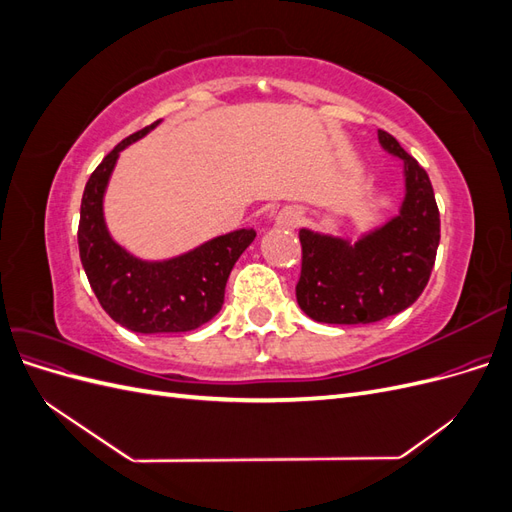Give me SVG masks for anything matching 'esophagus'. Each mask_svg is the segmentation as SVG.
<instances>
[{
  "label": "esophagus",
  "mask_w": 512,
  "mask_h": 512,
  "mask_svg": "<svg viewBox=\"0 0 512 512\" xmlns=\"http://www.w3.org/2000/svg\"><path fill=\"white\" fill-rule=\"evenodd\" d=\"M275 220H277V226L292 230V228H297L301 224V213L297 209L286 207V209H282L280 213H277Z\"/></svg>",
  "instance_id": "obj_1"
}]
</instances>
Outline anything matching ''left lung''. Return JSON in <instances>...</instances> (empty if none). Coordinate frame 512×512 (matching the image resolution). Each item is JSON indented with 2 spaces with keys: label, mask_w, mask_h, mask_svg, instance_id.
<instances>
[{
  "label": "left lung",
  "mask_w": 512,
  "mask_h": 512,
  "mask_svg": "<svg viewBox=\"0 0 512 512\" xmlns=\"http://www.w3.org/2000/svg\"><path fill=\"white\" fill-rule=\"evenodd\" d=\"M380 145L404 160L406 198L399 215L350 243L303 228L297 301L327 324H369L410 307L425 290L440 243V211L425 168L395 138Z\"/></svg>",
  "instance_id": "left-lung-1"
}]
</instances>
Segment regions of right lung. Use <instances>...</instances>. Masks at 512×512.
Instances as JSON below:
<instances>
[{
	"mask_svg": "<svg viewBox=\"0 0 512 512\" xmlns=\"http://www.w3.org/2000/svg\"><path fill=\"white\" fill-rule=\"evenodd\" d=\"M160 121L130 134L91 173L79 220V254L91 290L104 312L134 333H183L209 322L222 309L228 275L256 237L241 228L164 262L138 260L108 235L102 198L119 151Z\"/></svg>",
	"mask_w": 512,
	"mask_h": 512,
	"instance_id": "right-lung-1",
	"label": "right lung"
}]
</instances>
